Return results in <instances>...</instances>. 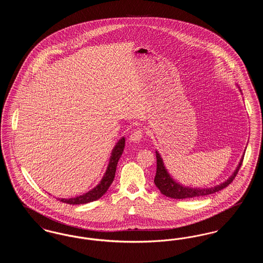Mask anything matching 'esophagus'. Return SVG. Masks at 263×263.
<instances>
[{
    "label": "esophagus",
    "mask_w": 263,
    "mask_h": 263,
    "mask_svg": "<svg viewBox=\"0 0 263 263\" xmlns=\"http://www.w3.org/2000/svg\"><path fill=\"white\" fill-rule=\"evenodd\" d=\"M143 135H144V132H143L142 129H136V130H134V131L131 133V135H130V141H131V142H134V143H138V142L141 141V139L143 138Z\"/></svg>",
    "instance_id": "esophagus-1"
}]
</instances>
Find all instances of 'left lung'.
Instances as JSON below:
<instances>
[{
	"mask_svg": "<svg viewBox=\"0 0 263 263\" xmlns=\"http://www.w3.org/2000/svg\"><path fill=\"white\" fill-rule=\"evenodd\" d=\"M156 157H157V173H156V176L154 179L156 186L159 188L160 191L162 192V194L165 195L166 197H171L174 199H185V198L200 197V196L213 194L215 192H218V191L227 187L234 180V178L238 174V170L242 163L245 155H242V157L238 163V165L237 166L236 171L233 173V175H231L223 183L216 185L214 187L209 188L188 187V186H184L182 184H179L173 178V176L168 174L167 170L164 166L163 159L158 151H156Z\"/></svg>",
	"mask_w": 263,
	"mask_h": 263,
	"instance_id": "1",
	"label": "left lung"
}]
</instances>
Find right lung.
<instances>
[{
  "instance_id": "add662e5",
  "label": "right lung",
  "mask_w": 263,
  "mask_h": 263,
  "mask_svg": "<svg viewBox=\"0 0 263 263\" xmlns=\"http://www.w3.org/2000/svg\"><path fill=\"white\" fill-rule=\"evenodd\" d=\"M124 147H125V138L122 137L114 146L105 174L102 176L100 183L96 187L84 193L83 195L72 197V198H59L58 200L62 201L64 203L72 204V205H79V204H87L88 202L100 199L103 194H105V192L112 183L114 176H115V172H116V166L123 153Z\"/></svg>"
}]
</instances>
